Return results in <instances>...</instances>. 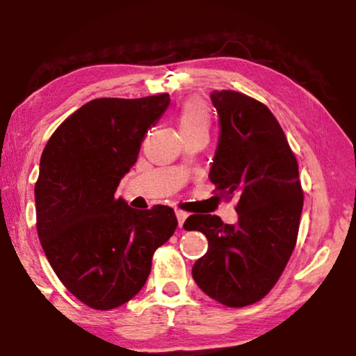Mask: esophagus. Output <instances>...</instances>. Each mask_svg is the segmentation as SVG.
Instances as JSON below:
<instances>
[{
    "mask_svg": "<svg viewBox=\"0 0 356 356\" xmlns=\"http://www.w3.org/2000/svg\"><path fill=\"white\" fill-rule=\"evenodd\" d=\"M175 213H177L178 225H179V227H183V223H184V220H186V218H188L189 213H188V212H183V211H177Z\"/></svg>",
    "mask_w": 356,
    "mask_h": 356,
    "instance_id": "obj_1",
    "label": "esophagus"
}]
</instances>
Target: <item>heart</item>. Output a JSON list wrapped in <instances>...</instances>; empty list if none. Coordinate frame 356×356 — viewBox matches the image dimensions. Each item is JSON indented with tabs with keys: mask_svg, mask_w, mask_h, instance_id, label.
<instances>
[{
	"mask_svg": "<svg viewBox=\"0 0 356 356\" xmlns=\"http://www.w3.org/2000/svg\"><path fill=\"white\" fill-rule=\"evenodd\" d=\"M209 124H211V115L202 102L189 100L183 105L178 116V126L181 133L194 129H209Z\"/></svg>",
	"mask_w": 356,
	"mask_h": 356,
	"instance_id": "1",
	"label": "heart"
}]
</instances>
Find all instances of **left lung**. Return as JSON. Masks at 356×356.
<instances>
[{
	"mask_svg": "<svg viewBox=\"0 0 356 356\" xmlns=\"http://www.w3.org/2000/svg\"><path fill=\"white\" fill-rule=\"evenodd\" d=\"M211 100L220 133L209 179L223 197L238 199V222L196 213L183 227L209 241L193 266L199 289L241 308L264 298L284 272L298 236L303 191L298 162L264 104L235 90H213Z\"/></svg>",
	"mask_w": 356,
	"mask_h": 356,
	"instance_id": "obj_1",
	"label": "left lung"
}]
</instances>
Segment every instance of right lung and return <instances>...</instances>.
I'll list each match as a JSON object with an SVG mask.
<instances>
[{
  "label": "right lung",
  "instance_id": "1",
  "mask_svg": "<svg viewBox=\"0 0 356 356\" xmlns=\"http://www.w3.org/2000/svg\"><path fill=\"white\" fill-rule=\"evenodd\" d=\"M170 95L95 99L58 126L35 183L37 232L63 285L94 309H113L143 289L152 256L178 225L175 211L131 209L115 191Z\"/></svg>",
  "mask_w": 356,
  "mask_h": 356
}]
</instances>
